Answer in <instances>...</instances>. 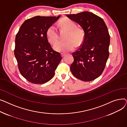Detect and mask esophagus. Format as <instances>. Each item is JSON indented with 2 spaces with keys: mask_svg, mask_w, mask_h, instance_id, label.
Listing matches in <instances>:
<instances>
[{
  "mask_svg": "<svg viewBox=\"0 0 127 127\" xmlns=\"http://www.w3.org/2000/svg\"><path fill=\"white\" fill-rule=\"evenodd\" d=\"M61 56L62 57H64L65 56V53H61Z\"/></svg>",
  "mask_w": 127,
  "mask_h": 127,
  "instance_id": "1",
  "label": "esophagus"
}]
</instances>
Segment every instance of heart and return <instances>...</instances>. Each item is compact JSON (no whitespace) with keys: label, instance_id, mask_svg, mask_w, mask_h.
I'll use <instances>...</instances> for the list:
<instances>
[{"label":"heart","instance_id":"obj_1","mask_svg":"<svg viewBox=\"0 0 127 127\" xmlns=\"http://www.w3.org/2000/svg\"><path fill=\"white\" fill-rule=\"evenodd\" d=\"M59 24L63 29L69 31V33L67 37V41H59L54 45L53 49L55 50L62 52L70 51L75 49L76 45H79L83 42L85 36L84 31L82 28L77 27L74 21L64 18L60 21ZM46 36L51 44H54L58 41L59 34L55 25L50 26L47 29Z\"/></svg>","mask_w":127,"mask_h":127}]
</instances>
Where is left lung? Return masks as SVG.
I'll use <instances>...</instances> for the list:
<instances>
[{
    "label": "left lung",
    "instance_id": "8db88e82",
    "mask_svg": "<svg viewBox=\"0 0 127 127\" xmlns=\"http://www.w3.org/2000/svg\"><path fill=\"white\" fill-rule=\"evenodd\" d=\"M81 26L85 36L80 48L72 53V75L83 81L94 80L101 75L109 56L110 37L102 18L90 12L66 15Z\"/></svg>",
    "mask_w": 127,
    "mask_h": 127
}]
</instances>
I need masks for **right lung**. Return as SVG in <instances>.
Here are the masks:
<instances>
[{
	"label": "right lung",
	"instance_id": "right-lung-1",
	"mask_svg": "<svg viewBox=\"0 0 127 127\" xmlns=\"http://www.w3.org/2000/svg\"><path fill=\"white\" fill-rule=\"evenodd\" d=\"M60 16H36L26 20L15 37L14 55L21 75L31 83L41 84L51 80L62 60L46 36L47 29Z\"/></svg>",
	"mask_w": 127,
	"mask_h": 127
}]
</instances>
